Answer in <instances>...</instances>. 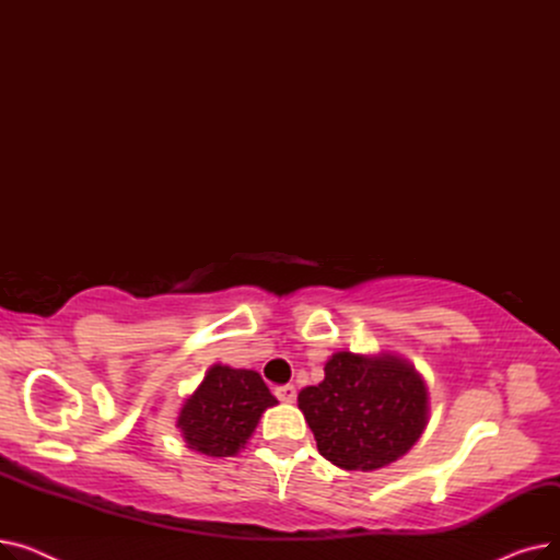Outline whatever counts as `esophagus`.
I'll use <instances>...</instances> for the list:
<instances>
[{
	"label": "esophagus",
	"mask_w": 560,
	"mask_h": 560,
	"mask_svg": "<svg viewBox=\"0 0 560 560\" xmlns=\"http://www.w3.org/2000/svg\"><path fill=\"white\" fill-rule=\"evenodd\" d=\"M275 395H277L279 401L292 404V401H295V397H298V390H295V386H279V388H275Z\"/></svg>",
	"instance_id": "esophagus-1"
}]
</instances>
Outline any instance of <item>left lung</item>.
Listing matches in <instances>:
<instances>
[{
	"label": "left lung",
	"mask_w": 560,
	"mask_h": 560,
	"mask_svg": "<svg viewBox=\"0 0 560 560\" xmlns=\"http://www.w3.org/2000/svg\"><path fill=\"white\" fill-rule=\"evenodd\" d=\"M317 452L342 469L386 467L413 447L429 424V388L416 365L381 351H336L325 381L298 397Z\"/></svg>",
	"instance_id": "left-lung-1"
}]
</instances>
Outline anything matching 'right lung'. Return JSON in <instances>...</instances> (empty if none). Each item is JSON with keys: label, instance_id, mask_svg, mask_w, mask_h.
<instances>
[{"label": "right lung", "instance_id": "obj_1", "mask_svg": "<svg viewBox=\"0 0 560 560\" xmlns=\"http://www.w3.org/2000/svg\"><path fill=\"white\" fill-rule=\"evenodd\" d=\"M279 404L258 372L215 363L206 370L197 390L184 401L176 429L188 450L226 458L252 438L260 416Z\"/></svg>", "mask_w": 560, "mask_h": 560}]
</instances>
